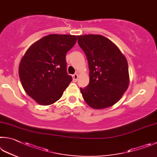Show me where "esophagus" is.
I'll return each mask as SVG.
<instances>
[{"label": "esophagus", "mask_w": 157, "mask_h": 157, "mask_svg": "<svg viewBox=\"0 0 157 157\" xmlns=\"http://www.w3.org/2000/svg\"><path fill=\"white\" fill-rule=\"evenodd\" d=\"M72 77H73V80H74V81H77V80H78V74H74V75L72 76Z\"/></svg>", "instance_id": "obj_1"}]
</instances>
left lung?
I'll return each mask as SVG.
<instances>
[{"instance_id": "8db88e82", "label": "left lung", "mask_w": 157, "mask_h": 157, "mask_svg": "<svg viewBox=\"0 0 157 157\" xmlns=\"http://www.w3.org/2000/svg\"><path fill=\"white\" fill-rule=\"evenodd\" d=\"M78 43L86 54L90 69V83L80 88L83 99L95 109L116 104L130 83L128 64L119 48L99 34L78 36Z\"/></svg>"}]
</instances>
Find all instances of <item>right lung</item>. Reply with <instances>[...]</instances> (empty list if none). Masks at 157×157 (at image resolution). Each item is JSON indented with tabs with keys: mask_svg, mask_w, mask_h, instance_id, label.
Here are the masks:
<instances>
[{
	"mask_svg": "<svg viewBox=\"0 0 157 157\" xmlns=\"http://www.w3.org/2000/svg\"><path fill=\"white\" fill-rule=\"evenodd\" d=\"M77 36L49 34L27 49L21 60L18 74L27 95L41 105H49L62 97L72 77L66 71L67 52Z\"/></svg>",
	"mask_w": 157,
	"mask_h": 157,
	"instance_id": "add662e5",
	"label": "right lung"
}]
</instances>
